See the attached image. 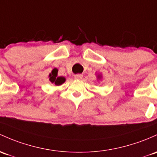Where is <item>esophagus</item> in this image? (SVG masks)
<instances>
[{"instance_id": "1", "label": "esophagus", "mask_w": 157, "mask_h": 157, "mask_svg": "<svg viewBox=\"0 0 157 157\" xmlns=\"http://www.w3.org/2000/svg\"><path fill=\"white\" fill-rule=\"evenodd\" d=\"M82 77H83V75L82 74H77L74 76V78H75V79H82Z\"/></svg>"}]
</instances>
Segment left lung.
<instances>
[{
	"mask_svg": "<svg viewBox=\"0 0 157 157\" xmlns=\"http://www.w3.org/2000/svg\"><path fill=\"white\" fill-rule=\"evenodd\" d=\"M102 74H100V73L97 74V80H101V79H102Z\"/></svg>",
	"mask_w": 157,
	"mask_h": 157,
	"instance_id": "left-lung-1",
	"label": "left lung"
}]
</instances>
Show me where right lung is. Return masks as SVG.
Wrapping results in <instances>:
<instances>
[{"mask_svg": "<svg viewBox=\"0 0 157 157\" xmlns=\"http://www.w3.org/2000/svg\"><path fill=\"white\" fill-rule=\"evenodd\" d=\"M58 69L57 68L53 69L52 72H50L49 75H48V78H49V81L52 84H55V85L59 86L64 83L66 78L63 76H58Z\"/></svg>", "mask_w": 157, "mask_h": 157, "instance_id": "add662e5", "label": "right lung"}]
</instances>
